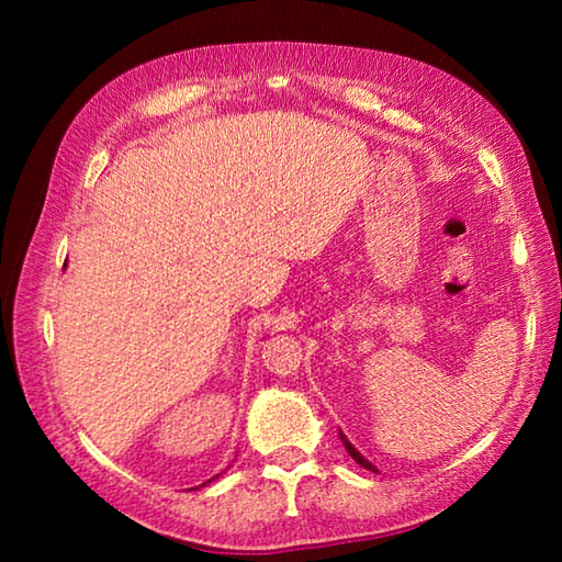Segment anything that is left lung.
I'll list each match as a JSON object with an SVG mask.
<instances>
[{
  "mask_svg": "<svg viewBox=\"0 0 562 562\" xmlns=\"http://www.w3.org/2000/svg\"><path fill=\"white\" fill-rule=\"evenodd\" d=\"M339 439H341V443H345V449H347V453L351 456V459H355L359 465H364V469H369V471H374V473H376V465L369 463V461L364 459V456H361V453L355 449V446H351V443L347 441V436L341 434V431H339Z\"/></svg>",
  "mask_w": 562,
  "mask_h": 562,
  "instance_id": "obj_1",
  "label": "left lung"
}]
</instances>
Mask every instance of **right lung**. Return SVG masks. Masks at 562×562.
Wrapping results in <instances>:
<instances>
[{"label": "right lung", "mask_w": 562, "mask_h": 562, "mask_svg": "<svg viewBox=\"0 0 562 562\" xmlns=\"http://www.w3.org/2000/svg\"><path fill=\"white\" fill-rule=\"evenodd\" d=\"M217 475H221V473H217ZM217 475H213V479H217ZM213 479H211V481H213ZM211 481H205V483H211ZM205 483H203V486H205ZM198 488H201V486H198Z\"/></svg>", "instance_id": "add662e5"}]
</instances>
